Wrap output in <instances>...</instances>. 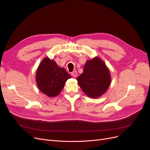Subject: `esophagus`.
I'll use <instances>...</instances> for the list:
<instances>
[{"label":"esophagus","mask_w":150,"mask_h":150,"mask_svg":"<svg viewBox=\"0 0 150 150\" xmlns=\"http://www.w3.org/2000/svg\"><path fill=\"white\" fill-rule=\"evenodd\" d=\"M71 75H72V76L73 77H74V78H76V77L78 76L76 71H74V72H72V74H71Z\"/></svg>","instance_id":"1"}]
</instances>
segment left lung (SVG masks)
<instances>
[{"instance_id":"8db88e82","label":"left lung","mask_w":150,"mask_h":150,"mask_svg":"<svg viewBox=\"0 0 150 150\" xmlns=\"http://www.w3.org/2000/svg\"><path fill=\"white\" fill-rule=\"evenodd\" d=\"M76 80L86 96L91 98H97L108 89L111 83V76L105 62L96 57L86 62L83 72Z\"/></svg>"}]
</instances>
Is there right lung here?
<instances>
[{
    "label": "right lung",
    "instance_id": "obj_1",
    "mask_svg": "<svg viewBox=\"0 0 150 150\" xmlns=\"http://www.w3.org/2000/svg\"><path fill=\"white\" fill-rule=\"evenodd\" d=\"M71 76L65 69L58 66L53 59L46 57L39 64L36 73L38 89L47 96L53 98L60 93Z\"/></svg>",
    "mask_w": 150,
    "mask_h": 150
}]
</instances>
